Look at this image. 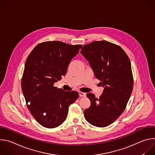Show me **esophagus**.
<instances>
[{
    "mask_svg": "<svg viewBox=\"0 0 155 155\" xmlns=\"http://www.w3.org/2000/svg\"><path fill=\"white\" fill-rule=\"evenodd\" d=\"M79 96H80V97H85V96H86V94L84 93H83V92L80 91V92H79Z\"/></svg>",
    "mask_w": 155,
    "mask_h": 155,
    "instance_id": "esophagus-1",
    "label": "esophagus"
}]
</instances>
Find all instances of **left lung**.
I'll return each mask as SVG.
<instances>
[{
	"label": "left lung",
	"instance_id": "8db88e82",
	"mask_svg": "<svg viewBox=\"0 0 155 155\" xmlns=\"http://www.w3.org/2000/svg\"><path fill=\"white\" fill-rule=\"evenodd\" d=\"M80 53L104 87L99 99L93 93L86 94L91 106L84 110V117L93 126L106 127L122 114L131 95L133 76L130 60L120 46L105 40L87 44Z\"/></svg>",
	"mask_w": 155,
	"mask_h": 155
}]
</instances>
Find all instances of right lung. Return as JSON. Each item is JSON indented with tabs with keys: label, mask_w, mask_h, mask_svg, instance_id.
<instances>
[{
	"label": "right lung",
	"mask_w": 155,
	"mask_h": 155,
	"mask_svg": "<svg viewBox=\"0 0 155 155\" xmlns=\"http://www.w3.org/2000/svg\"><path fill=\"white\" fill-rule=\"evenodd\" d=\"M81 45L61 41L40 43L28 56L21 79L27 107L42 126L54 128L67 118L69 107L78 97V92L65 91L54 83L65 75L71 59Z\"/></svg>",
	"instance_id": "1"
}]
</instances>
